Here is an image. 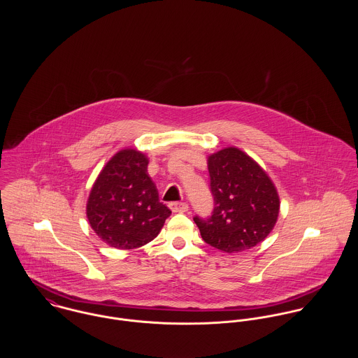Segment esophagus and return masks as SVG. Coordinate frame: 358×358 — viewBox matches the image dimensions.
<instances>
[{
  "label": "esophagus",
  "instance_id": "1",
  "mask_svg": "<svg viewBox=\"0 0 358 358\" xmlns=\"http://www.w3.org/2000/svg\"><path fill=\"white\" fill-rule=\"evenodd\" d=\"M169 208L172 212H186L189 209V205L186 203H171Z\"/></svg>",
  "mask_w": 358,
  "mask_h": 358
}]
</instances>
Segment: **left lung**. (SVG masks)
Wrapping results in <instances>:
<instances>
[{"label": "left lung", "instance_id": "1", "mask_svg": "<svg viewBox=\"0 0 358 358\" xmlns=\"http://www.w3.org/2000/svg\"><path fill=\"white\" fill-rule=\"evenodd\" d=\"M213 210L194 216L206 244L227 254L262 243L273 230L280 197L268 175L248 154L226 148L208 157Z\"/></svg>", "mask_w": 358, "mask_h": 358}]
</instances>
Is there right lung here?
<instances>
[{"mask_svg":"<svg viewBox=\"0 0 358 358\" xmlns=\"http://www.w3.org/2000/svg\"><path fill=\"white\" fill-rule=\"evenodd\" d=\"M148 164L145 154L124 149L111 157L92 186L87 217L113 248L134 250L150 243L171 215L159 203Z\"/></svg>","mask_w":358,"mask_h":358,"instance_id":"1","label":"right lung"}]
</instances>
